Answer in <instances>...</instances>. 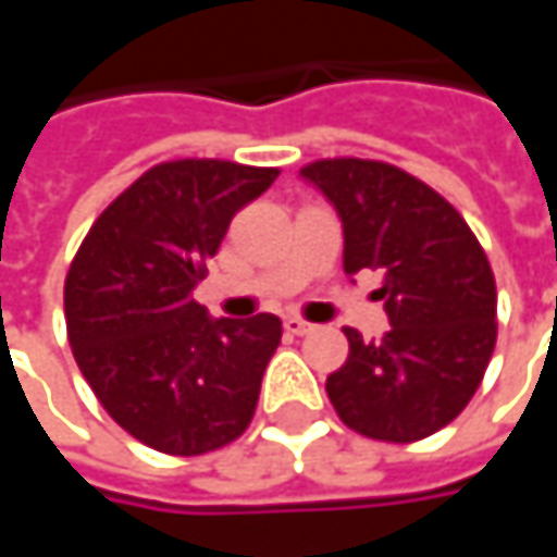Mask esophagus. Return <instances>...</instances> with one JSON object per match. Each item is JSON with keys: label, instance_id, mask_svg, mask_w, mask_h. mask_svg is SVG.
Wrapping results in <instances>:
<instances>
[{"label": "esophagus", "instance_id": "obj_1", "mask_svg": "<svg viewBox=\"0 0 557 557\" xmlns=\"http://www.w3.org/2000/svg\"><path fill=\"white\" fill-rule=\"evenodd\" d=\"M315 325H310V322H304V319H297V315H288L285 319V332L288 334H310Z\"/></svg>", "mask_w": 557, "mask_h": 557}]
</instances>
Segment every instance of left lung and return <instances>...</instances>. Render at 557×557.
Listing matches in <instances>:
<instances>
[{
  "mask_svg": "<svg viewBox=\"0 0 557 557\" xmlns=\"http://www.w3.org/2000/svg\"><path fill=\"white\" fill-rule=\"evenodd\" d=\"M344 228V272L381 269L391 332L329 374L337 416L362 437H431L468 406L496 347V282L459 210L391 163L337 158L300 170Z\"/></svg>",
  "mask_w": 557,
  "mask_h": 557,
  "instance_id": "obj_1",
  "label": "left lung"
}]
</instances>
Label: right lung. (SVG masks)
<instances>
[{
    "mask_svg": "<svg viewBox=\"0 0 557 557\" xmlns=\"http://www.w3.org/2000/svg\"><path fill=\"white\" fill-rule=\"evenodd\" d=\"M275 176L228 161L158 163L76 250L64 282L76 366L108 416L158 453L220 449L253 418L282 322L213 319L195 288L232 216Z\"/></svg>",
    "mask_w": 557,
    "mask_h": 557,
    "instance_id": "1",
    "label": "right lung"
}]
</instances>
